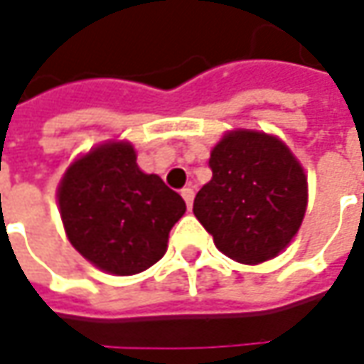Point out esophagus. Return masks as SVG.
<instances>
[{
	"label": "esophagus",
	"instance_id": "esophagus-1",
	"mask_svg": "<svg viewBox=\"0 0 364 364\" xmlns=\"http://www.w3.org/2000/svg\"><path fill=\"white\" fill-rule=\"evenodd\" d=\"M182 198L186 200V206L188 208H192V203H194V188H190V186H186V188H182Z\"/></svg>",
	"mask_w": 364,
	"mask_h": 364
}]
</instances>
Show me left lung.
Wrapping results in <instances>:
<instances>
[{
	"label": "left lung",
	"mask_w": 364,
	"mask_h": 364,
	"mask_svg": "<svg viewBox=\"0 0 364 364\" xmlns=\"http://www.w3.org/2000/svg\"><path fill=\"white\" fill-rule=\"evenodd\" d=\"M213 178L194 198V215L218 251L257 265L286 249L300 229L308 182L300 161L277 137L227 133L210 151Z\"/></svg>",
	"instance_id": "obj_1"
}]
</instances>
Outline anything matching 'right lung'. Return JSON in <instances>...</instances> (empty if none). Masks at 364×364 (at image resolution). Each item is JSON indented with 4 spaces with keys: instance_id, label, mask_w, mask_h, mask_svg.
Here are the masks:
<instances>
[{
    "instance_id": "add662e5",
    "label": "right lung",
    "mask_w": 364,
    "mask_h": 364,
    "mask_svg": "<svg viewBox=\"0 0 364 364\" xmlns=\"http://www.w3.org/2000/svg\"><path fill=\"white\" fill-rule=\"evenodd\" d=\"M127 141L92 147L70 164L58 206L70 245L113 275L146 272L168 249V235L186 213L182 196L160 176L139 170Z\"/></svg>"
}]
</instances>
